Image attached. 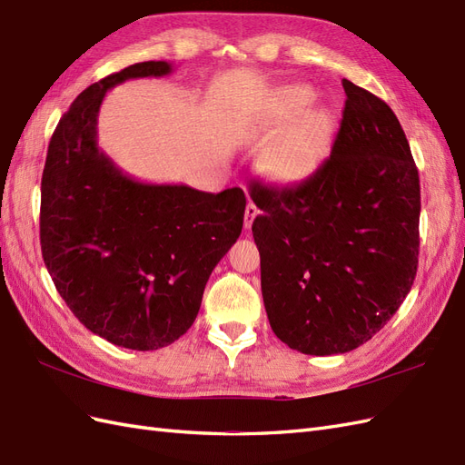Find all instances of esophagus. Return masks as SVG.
<instances>
[{"label": "esophagus", "instance_id": "esophagus-1", "mask_svg": "<svg viewBox=\"0 0 465 465\" xmlns=\"http://www.w3.org/2000/svg\"><path fill=\"white\" fill-rule=\"evenodd\" d=\"M257 214H259V208H257L253 203H249V204L245 206V220H243L245 230L251 228V223H253V220H255Z\"/></svg>", "mask_w": 465, "mask_h": 465}]
</instances>
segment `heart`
<instances>
[{
	"label": "heart",
	"instance_id": "b5f03b06",
	"mask_svg": "<svg viewBox=\"0 0 465 465\" xmlns=\"http://www.w3.org/2000/svg\"><path fill=\"white\" fill-rule=\"evenodd\" d=\"M315 93L292 85L278 93L259 134L271 138L262 155V171L278 184H296L315 173L325 159L335 134V118L329 109H310Z\"/></svg>",
	"mask_w": 465,
	"mask_h": 465
}]
</instances>
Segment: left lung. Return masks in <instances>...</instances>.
Instances as JSON below:
<instances>
[{
	"instance_id": "left-lung-1",
	"label": "left lung",
	"mask_w": 465,
	"mask_h": 465,
	"mask_svg": "<svg viewBox=\"0 0 465 465\" xmlns=\"http://www.w3.org/2000/svg\"><path fill=\"white\" fill-rule=\"evenodd\" d=\"M331 155L294 187L253 181V237L274 335L303 354H342L400 310L419 264V171L393 111L342 79Z\"/></svg>"
}]
</instances>
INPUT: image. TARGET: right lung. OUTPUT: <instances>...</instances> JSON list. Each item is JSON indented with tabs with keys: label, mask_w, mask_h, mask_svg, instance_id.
Instances as JSON below:
<instances>
[{
	"label": "right lung",
	"mask_w": 465,
	"mask_h": 465,
	"mask_svg": "<svg viewBox=\"0 0 465 465\" xmlns=\"http://www.w3.org/2000/svg\"><path fill=\"white\" fill-rule=\"evenodd\" d=\"M171 70L140 62L79 93L52 134L41 183V249L58 294L91 333L132 351L187 333L243 228L242 189L140 183L97 148L104 93Z\"/></svg>",
	"instance_id": "1"
}]
</instances>
